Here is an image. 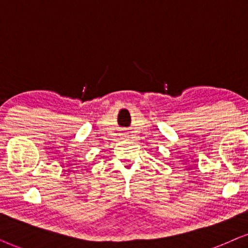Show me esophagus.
I'll return each mask as SVG.
<instances>
[{
	"label": "esophagus",
	"instance_id": "34e87169",
	"mask_svg": "<svg viewBox=\"0 0 248 248\" xmlns=\"http://www.w3.org/2000/svg\"><path fill=\"white\" fill-rule=\"evenodd\" d=\"M121 140H129L130 138V131L128 129H122L120 134Z\"/></svg>",
	"mask_w": 248,
	"mask_h": 248
}]
</instances>
